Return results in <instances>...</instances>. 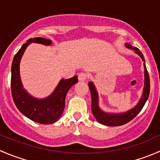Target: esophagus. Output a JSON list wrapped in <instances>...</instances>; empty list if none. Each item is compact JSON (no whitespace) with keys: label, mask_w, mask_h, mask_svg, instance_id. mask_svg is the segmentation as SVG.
I'll return each mask as SVG.
<instances>
[{"label":"esophagus","mask_w":160,"mask_h":160,"mask_svg":"<svg viewBox=\"0 0 160 160\" xmlns=\"http://www.w3.org/2000/svg\"><path fill=\"white\" fill-rule=\"evenodd\" d=\"M88 74L86 72H80V74L78 75V80L80 81H84L86 80V79L88 78Z\"/></svg>","instance_id":"34e87169"}]
</instances>
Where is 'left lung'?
<instances>
[{
    "instance_id": "left-lung-1",
    "label": "left lung",
    "mask_w": 160,
    "mask_h": 160,
    "mask_svg": "<svg viewBox=\"0 0 160 160\" xmlns=\"http://www.w3.org/2000/svg\"><path fill=\"white\" fill-rule=\"evenodd\" d=\"M125 46L128 49L135 50V52L138 54L141 57L142 61L144 62V74H145V83H144V89H143L142 97L139 100L138 104L135 106V108L130 109L129 111L120 114H114V113H107L101 110L99 107V103H98V93L97 91L96 88L93 82H89L88 86H89L90 93H91V109L92 113L95 117L96 120L99 123L102 125H107V126H119V125H123L125 124L128 123L130 121H132L138 113L141 111L142 108L144 107L146 101L149 98L150 92V80L149 77V72L146 69V63H145V58L143 56L142 53L140 52V50L136 47H133L129 43H126Z\"/></svg>"
}]
</instances>
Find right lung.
Segmentation results:
<instances>
[{
	"mask_svg": "<svg viewBox=\"0 0 160 160\" xmlns=\"http://www.w3.org/2000/svg\"><path fill=\"white\" fill-rule=\"evenodd\" d=\"M32 42L50 46L52 41L37 37L29 38L14 56L11 66V88L13 101L16 107L28 118L35 122L49 125L56 122L60 118L65 108V99L68 90L78 82L77 76L59 81L51 95L43 99L33 98L23 88L20 77L19 64L28 45Z\"/></svg>",
	"mask_w": 160,
	"mask_h": 160,
	"instance_id": "add662e5",
	"label": "right lung"
}]
</instances>
